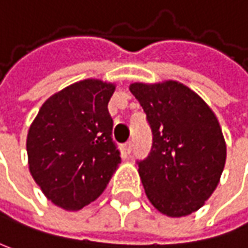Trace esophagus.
I'll return each instance as SVG.
<instances>
[{"label":"esophagus","mask_w":248,"mask_h":248,"mask_svg":"<svg viewBox=\"0 0 248 248\" xmlns=\"http://www.w3.org/2000/svg\"><path fill=\"white\" fill-rule=\"evenodd\" d=\"M133 147H134V144H133V141L130 140V141H127L125 144H124V150H125V152L127 154H131V151H133Z\"/></svg>","instance_id":"34e87169"}]
</instances>
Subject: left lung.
Listing matches in <instances>:
<instances>
[{"label": "left lung", "instance_id": "obj_1", "mask_svg": "<svg viewBox=\"0 0 248 248\" xmlns=\"http://www.w3.org/2000/svg\"><path fill=\"white\" fill-rule=\"evenodd\" d=\"M130 90L152 131L151 152L137 161L150 202L170 217L196 212L216 189L226 162L216 115L178 81L134 83Z\"/></svg>", "mask_w": 248, "mask_h": 248}]
</instances>
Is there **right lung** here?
I'll return each mask as SVG.
<instances>
[{
	"mask_svg": "<svg viewBox=\"0 0 248 248\" xmlns=\"http://www.w3.org/2000/svg\"><path fill=\"white\" fill-rule=\"evenodd\" d=\"M113 93L101 80L75 83L47 98L29 128L31 175L64 210L96 201L121 161L107 108Z\"/></svg>",
	"mask_w": 248,
	"mask_h": 248,
	"instance_id": "1",
	"label": "right lung"
}]
</instances>
